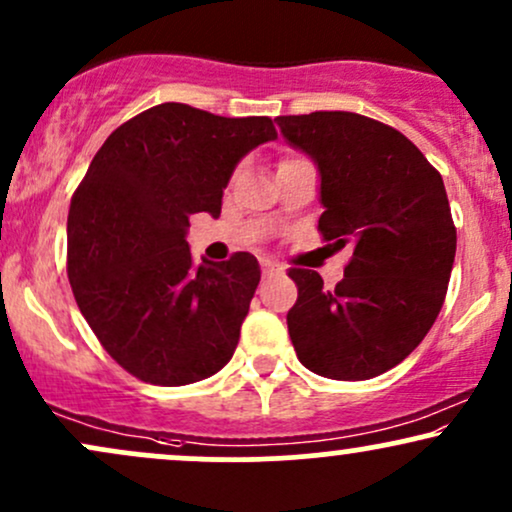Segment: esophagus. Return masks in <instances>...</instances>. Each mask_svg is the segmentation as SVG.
<instances>
[{
	"instance_id": "esophagus-1",
	"label": "esophagus",
	"mask_w": 512,
	"mask_h": 512,
	"mask_svg": "<svg viewBox=\"0 0 512 512\" xmlns=\"http://www.w3.org/2000/svg\"><path fill=\"white\" fill-rule=\"evenodd\" d=\"M262 274H264V276L281 274V264L274 262V260H262Z\"/></svg>"
}]
</instances>
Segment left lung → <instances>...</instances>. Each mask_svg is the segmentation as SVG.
<instances>
[{"instance_id": "8db88e82", "label": "left lung", "mask_w": 512, "mask_h": 512, "mask_svg": "<svg viewBox=\"0 0 512 512\" xmlns=\"http://www.w3.org/2000/svg\"><path fill=\"white\" fill-rule=\"evenodd\" d=\"M276 122L320 173L322 236L354 250L332 291L313 269L289 272L293 349L322 378H375L421 344L443 308L457 245L443 178L402 132L370 117L320 110Z\"/></svg>"}]
</instances>
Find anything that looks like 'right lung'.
<instances>
[{
	"label": "right lung",
	"instance_id": "obj_1",
	"mask_svg": "<svg viewBox=\"0 0 512 512\" xmlns=\"http://www.w3.org/2000/svg\"><path fill=\"white\" fill-rule=\"evenodd\" d=\"M269 117H221L161 103L105 139L72 199L67 274L110 356L151 385L209 378L231 361L260 262H192L190 216L219 219L233 170L274 142Z\"/></svg>",
	"mask_w": 512,
	"mask_h": 512
}]
</instances>
